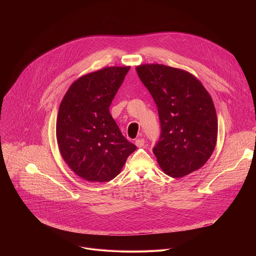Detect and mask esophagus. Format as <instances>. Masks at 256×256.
Returning <instances> with one entry per match:
<instances>
[{
    "instance_id": "esophagus-1",
    "label": "esophagus",
    "mask_w": 256,
    "mask_h": 256,
    "mask_svg": "<svg viewBox=\"0 0 256 256\" xmlns=\"http://www.w3.org/2000/svg\"><path fill=\"white\" fill-rule=\"evenodd\" d=\"M134 144H136L138 148H142V147H144V138H138V140H136Z\"/></svg>"
}]
</instances>
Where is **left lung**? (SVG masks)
Wrapping results in <instances>:
<instances>
[{
	"instance_id": "8db88e82",
	"label": "left lung",
	"mask_w": 256,
	"mask_h": 256,
	"mask_svg": "<svg viewBox=\"0 0 256 256\" xmlns=\"http://www.w3.org/2000/svg\"><path fill=\"white\" fill-rule=\"evenodd\" d=\"M136 72L158 108L161 134L153 153L159 166L173 178L196 171L216 142L218 118L210 94L184 70L153 64L138 66Z\"/></svg>"
}]
</instances>
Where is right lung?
Instances as JSON below:
<instances>
[{"label": "right lung", "instance_id": "obj_1", "mask_svg": "<svg viewBox=\"0 0 256 256\" xmlns=\"http://www.w3.org/2000/svg\"><path fill=\"white\" fill-rule=\"evenodd\" d=\"M130 66H110L90 72L70 85L56 120L62 157L77 175L90 182L116 177L136 150L109 112Z\"/></svg>", "mask_w": 256, "mask_h": 256}]
</instances>
